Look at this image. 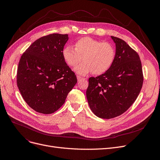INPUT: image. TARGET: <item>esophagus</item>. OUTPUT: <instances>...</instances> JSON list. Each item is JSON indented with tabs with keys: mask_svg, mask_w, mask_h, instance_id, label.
I'll use <instances>...</instances> for the list:
<instances>
[{
	"mask_svg": "<svg viewBox=\"0 0 160 160\" xmlns=\"http://www.w3.org/2000/svg\"><path fill=\"white\" fill-rule=\"evenodd\" d=\"M77 80H78V82H79V81H80V80H82L83 79V78H82V77H80V76H77Z\"/></svg>",
	"mask_w": 160,
	"mask_h": 160,
	"instance_id": "34e87169",
	"label": "esophagus"
}]
</instances>
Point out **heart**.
Listing matches in <instances>:
<instances>
[{
	"mask_svg": "<svg viewBox=\"0 0 160 160\" xmlns=\"http://www.w3.org/2000/svg\"><path fill=\"white\" fill-rule=\"evenodd\" d=\"M115 49L108 42H102L90 37H83L75 43V48L67 45L62 50V57L70 66H75L82 59V64L76 66L74 72L85 76L94 72L102 75L107 72L115 59Z\"/></svg>",
	"mask_w": 160,
	"mask_h": 160,
	"instance_id": "obj_1",
	"label": "heart"
}]
</instances>
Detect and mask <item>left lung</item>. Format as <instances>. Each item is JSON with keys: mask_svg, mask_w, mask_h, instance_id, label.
<instances>
[{"mask_svg": "<svg viewBox=\"0 0 160 160\" xmlns=\"http://www.w3.org/2000/svg\"><path fill=\"white\" fill-rule=\"evenodd\" d=\"M115 43V59L110 69L88 79L86 96L94 115L104 119L121 115L135 102L143 83L140 58L123 40L111 36Z\"/></svg>", "mask_w": 160, "mask_h": 160, "instance_id": "8db88e82", "label": "left lung"}]
</instances>
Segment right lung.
<instances>
[{
    "label": "right lung",
    "instance_id": "obj_1",
    "mask_svg": "<svg viewBox=\"0 0 160 160\" xmlns=\"http://www.w3.org/2000/svg\"><path fill=\"white\" fill-rule=\"evenodd\" d=\"M68 38V34L44 36L31 44L21 57L17 85L25 101L38 112L56 111L77 82L62 57Z\"/></svg>",
    "mask_w": 160,
    "mask_h": 160
}]
</instances>
